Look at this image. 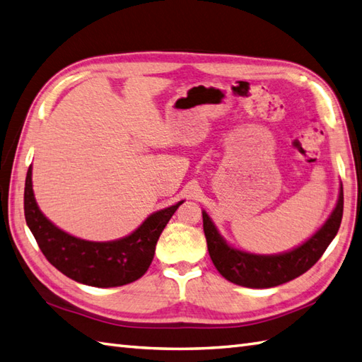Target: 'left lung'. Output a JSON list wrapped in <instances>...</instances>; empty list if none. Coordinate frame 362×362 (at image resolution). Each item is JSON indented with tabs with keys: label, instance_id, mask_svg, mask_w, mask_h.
Masks as SVG:
<instances>
[{
	"label": "left lung",
	"instance_id": "obj_1",
	"mask_svg": "<svg viewBox=\"0 0 362 362\" xmlns=\"http://www.w3.org/2000/svg\"><path fill=\"white\" fill-rule=\"evenodd\" d=\"M342 211L344 192L341 185L338 204H336L332 216L322 225V228L317 230L300 247L288 251V253L274 256L251 255L230 247L217 233V228L205 211L202 213V217H204V231L209 256H211L217 272L226 281L242 285V287L270 288L296 279L321 259L339 230Z\"/></svg>",
	"mask_w": 362,
	"mask_h": 362
}]
</instances>
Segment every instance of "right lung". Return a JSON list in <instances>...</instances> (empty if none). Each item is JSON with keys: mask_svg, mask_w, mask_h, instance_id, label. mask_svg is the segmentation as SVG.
I'll return each instance as SVG.
<instances>
[{"mask_svg": "<svg viewBox=\"0 0 362 362\" xmlns=\"http://www.w3.org/2000/svg\"><path fill=\"white\" fill-rule=\"evenodd\" d=\"M183 200L151 214L129 236L112 242H90L74 238L46 219L32 189V168L24 187V216L40 250L58 272L90 287H120L146 273L156 243Z\"/></svg>", "mask_w": 362, "mask_h": 362, "instance_id": "1", "label": "right lung"}]
</instances>
